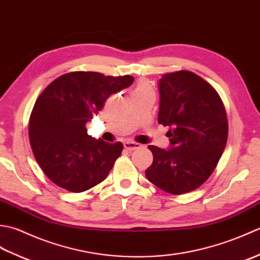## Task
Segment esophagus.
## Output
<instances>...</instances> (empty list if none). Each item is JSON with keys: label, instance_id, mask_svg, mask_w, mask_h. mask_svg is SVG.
Here are the masks:
<instances>
[{"label": "esophagus", "instance_id": "34e87169", "mask_svg": "<svg viewBox=\"0 0 260 260\" xmlns=\"http://www.w3.org/2000/svg\"><path fill=\"white\" fill-rule=\"evenodd\" d=\"M124 147L126 148L127 151L132 152V151L137 150V148L142 147V145L139 144V143H135V142H125V143H124Z\"/></svg>", "mask_w": 260, "mask_h": 260}]
</instances>
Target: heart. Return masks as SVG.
Listing matches in <instances>:
<instances>
[{"instance_id":"heart-1","label":"heart","mask_w":260,"mask_h":260,"mask_svg":"<svg viewBox=\"0 0 260 260\" xmlns=\"http://www.w3.org/2000/svg\"><path fill=\"white\" fill-rule=\"evenodd\" d=\"M147 91H152L150 86H148L146 82H140L139 86H137V88L135 89L134 93H141V92H147Z\"/></svg>"}]
</instances>
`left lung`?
Instances as JSON below:
<instances>
[{
    "label": "left lung",
    "instance_id": "left-lung-1",
    "mask_svg": "<svg viewBox=\"0 0 260 260\" xmlns=\"http://www.w3.org/2000/svg\"><path fill=\"white\" fill-rule=\"evenodd\" d=\"M158 124L169 126L170 148L150 145L148 181L171 194L196 190L212 174L228 139V119L214 88L191 71L158 80Z\"/></svg>",
    "mask_w": 260,
    "mask_h": 260
}]
</instances>
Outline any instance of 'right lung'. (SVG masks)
<instances>
[{
    "mask_svg": "<svg viewBox=\"0 0 260 260\" xmlns=\"http://www.w3.org/2000/svg\"><path fill=\"white\" fill-rule=\"evenodd\" d=\"M133 81L132 76L75 71L53 80L38 97L29 121L30 143L38 164L54 184L84 192L107 178L123 144L93 139L86 124L110 95Z\"/></svg>",
    "mask_w": 260,
    "mask_h": 260,
    "instance_id": "1",
    "label": "right lung"
}]
</instances>
